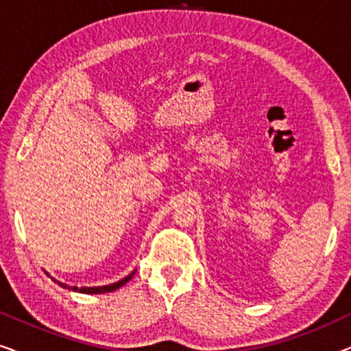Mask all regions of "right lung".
Segmentation results:
<instances>
[{
  "mask_svg": "<svg viewBox=\"0 0 351 351\" xmlns=\"http://www.w3.org/2000/svg\"><path fill=\"white\" fill-rule=\"evenodd\" d=\"M136 271L137 270H134V271H131L129 273L128 276H124V278H121V280L119 281H117V282H112V285H107V286H94V287H78V286H69V285H65V282H60V281H57L56 278H52V280H54L56 282H59V286H62V287H65V289H69V291H78V292H83V294H104V292H113V291H117V289H119V287L121 286H124L126 285V282L131 280V278L136 275ZM46 275L49 276V273L46 271Z\"/></svg>",
  "mask_w": 351,
  "mask_h": 351,
  "instance_id": "1",
  "label": "right lung"
}]
</instances>
